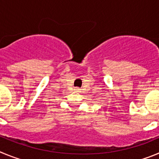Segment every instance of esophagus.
Instances as JSON below:
<instances>
[{
    "label": "esophagus",
    "mask_w": 159,
    "mask_h": 159,
    "mask_svg": "<svg viewBox=\"0 0 159 159\" xmlns=\"http://www.w3.org/2000/svg\"><path fill=\"white\" fill-rule=\"evenodd\" d=\"M80 90L81 89H80V88H75V92H80Z\"/></svg>",
    "instance_id": "1"
}]
</instances>
